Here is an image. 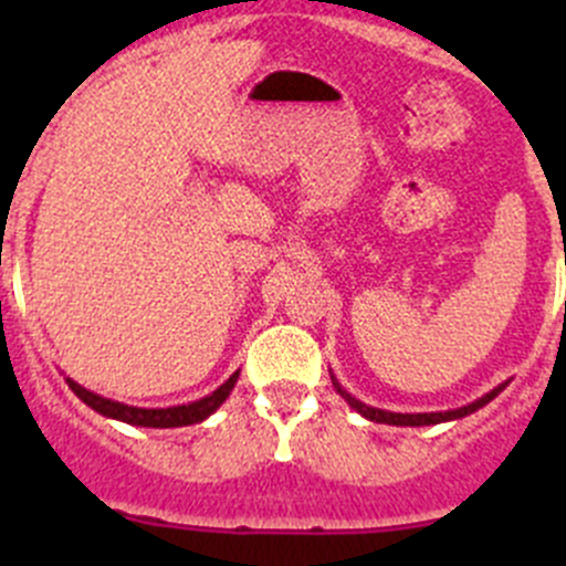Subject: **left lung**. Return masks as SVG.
Instances as JSON below:
<instances>
[{
    "mask_svg": "<svg viewBox=\"0 0 566 566\" xmlns=\"http://www.w3.org/2000/svg\"><path fill=\"white\" fill-rule=\"evenodd\" d=\"M504 386H499V389H493L490 394H484L482 399H476V402L465 405V408H458V410H443V413H389V410H378V408H369V405L358 402L356 397H350L347 391L339 389V384H336V391L342 394V397L347 399V402L353 405V408L358 410L361 416H367V419L373 421H380V424H399V427H424V424H438V421H449V419H462V416L473 413V410H479L482 405H488L490 399L495 397Z\"/></svg>",
    "mask_w": 566,
    "mask_h": 566,
    "instance_id": "left-lung-1",
    "label": "left lung"
}]
</instances>
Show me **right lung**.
Instances as JSON below:
<instances>
[{
    "instance_id": "obj_1",
    "label": "right lung",
    "mask_w": 566,
    "mask_h": 566,
    "mask_svg": "<svg viewBox=\"0 0 566 566\" xmlns=\"http://www.w3.org/2000/svg\"><path fill=\"white\" fill-rule=\"evenodd\" d=\"M238 384V373L227 380L224 386H219L210 397L197 399L191 405H177V408H134V405H123V402H114V399L98 397V394L87 391L84 386H78L76 380L67 378V386H71L73 394H76L82 402H87L90 408L98 410V413L108 416V419H117L125 421V424H136V427H186V424H197V421L208 419L227 397H230L232 386Z\"/></svg>"
}]
</instances>
